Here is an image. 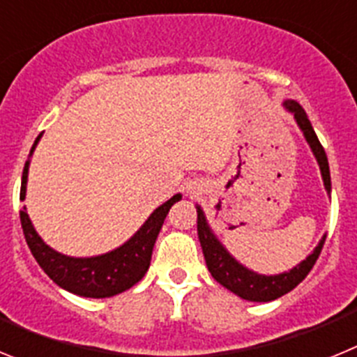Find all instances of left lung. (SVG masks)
<instances>
[{
	"label": "left lung",
	"instance_id": "8db88e82",
	"mask_svg": "<svg viewBox=\"0 0 357 357\" xmlns=\"http://www.w3.org/2000/svg\"><path fill=\"white\" fill-rule=\"evenodd\" d=\"M286 107H288V110H291L296 123H298V127L304 132L305 139H307L309 146H311L318 164H320L321 178H324L326 189L331 193V173L326 150H324V146H321L320 141H318L317 134H314L313 127H311V123H309L304 109H302L296 102H293V100L291 102H286ZM197 213L198 239H200L202 250H204V257H206V263L207 268H209L211 275H213L214 280H218L220 284L225 286L227 289H230V291L236 293V295L241 296V298H245V301L270 302L279 298V296L286 295V293L291 291L293 288H296V286L301 284L302 280L307 277V273L311 272V268L317 263L318 255H320L321 248H324V243H326V236H324L321 241L318 243V247L313 250V254L309 255L305 261H302L298 266L289 270V272L279 273V275H259V273H254L252 270H248V268H245L243 264H239L238 261L222 247V243L218 241L216 236L213 234V230L207 225L206 216H204L200 207L197 209Z\"/></svg>",
	"mask_w": 357,
	"mask_h": 357
}]
</instances>
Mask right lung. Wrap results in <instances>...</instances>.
I'll use <instances>...</instances> for the list:
<instances>
[{
	"label": "right lung",
	"instance_id": "right-lung-1",
	"mask_svg": "<svg viewBox=\"0 0 357 357\" xmlns=\"http://www.w3.org/2000/svg\"><path fill=\"white\" fill-rule=\"evenodd\" d=\"M39 139L40 135H37L30 153L36 150ZM28 164L30 160H26L24 164L19 200H24V195H26ZM181 198L182 195H175L173 198H169L166 204L157 207L150 214L144 225L125 245L109 254L96 255V257H68V255L59 254L39 238L24 207L19 211V218H21L23 234L31 255L36 257L39 266L55 284L64 288L66 291L75 293V295L105 298V296H114L118 293L127 291L128 288H132L143 279L150 266L151 252H153V245H155L159 230L164 223V218L169 213L173 204Z\"/></svg>",
	"mask_w": 357,
	"mask_h": 357
}]
</instances>
